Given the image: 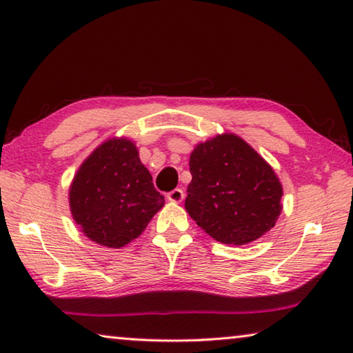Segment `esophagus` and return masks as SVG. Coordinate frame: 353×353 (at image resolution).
I'll return each mask as SVG.
<instances>
[{"mask_svg":"<svg viewBox=\"0 0 353 353\" xmlns=\"http://www.w3.org/2000/svg\"><path fill=\"white\" fill-rule=\"evenodd\" d=\"M168 199H170L171 203H174V204H181L183 201V192L181 188L172 190V192L168 193Z\"/></svg>","mask_w":353,"mask_h":353,"instance_id":"obj_1","label":"esophagus"}]
</instances>
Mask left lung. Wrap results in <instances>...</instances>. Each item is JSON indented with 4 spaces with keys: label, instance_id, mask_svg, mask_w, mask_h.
Masks as SVG:
<instances>
[{
    "label": "left lung",
    "instance_id": "1",
    "mask_svg": "<svg viewBox=\"0 0 353 353\" xmlns=\"http://www.w3.org/2000/svg\"><path fill=\"white\" fill-rule=\"evenodd\" d=\"M185 209L216 242L247 245L275 226L283 185L273 168L234 133L196 144Z\"/></svg>",
    "mask_w": 353,
    "mask_h": 353
}]
</instances>
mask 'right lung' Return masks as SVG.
I'll list each match as a JSON object with an SVG mask.
<instances>
[{
	"label": "right lung",
	"mask_w": 353,
	"mask_h": 353,
	"mask_svg": "<svg viewBox=\"0 0 353 353\" xmlns=\"http://www.w3.org/2000/svg\"><path fill=\"white\" fill-rule=\"evenodd\" d=\"M72 218L85 236L106 248H122L146 229L165 205L135 143L110 138L92 150L69 188Z\"/></svg>",
	"instance_id": "obj_1"
}]
</instances>
